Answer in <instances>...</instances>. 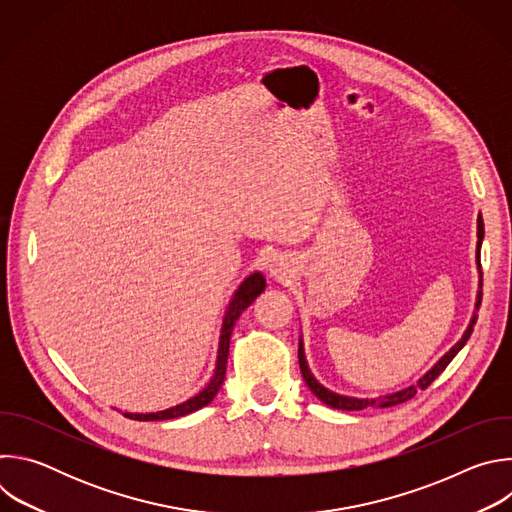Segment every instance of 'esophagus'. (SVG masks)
Masks as SVG:
<instances>
[{
  "label": "esophagus",
  "instance_id": "esophagus-1",
  "mask_svg": "<svg viewBox=\"0 0 512 512\" xmlns=\"http://www.w3.org/2000/svg\"><path fill=\"white\" fill-rule=\"evenodd\" d=\"M291 271H294V269H291V261L285 255H275L269 263V273L277 279L287 277Z\"/></svg>",
  "mask_w": 512,
  "mask_h": 512
}]
</instances>
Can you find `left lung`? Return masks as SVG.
Instances as JSON below:
<instances>
[{"mask_svg": "<svg viewBox=\"0 0 512 512\" xmlns=\"http://www.w3.org/2000/svg\"><path fill=\"white\" fill-rule=\"evenodd\" d=\"M482 239H484V223H482V216H478V245H476V251H480ZM480 302H482V291H478V296H476V310L480 308ZM476 320H478V316L474 314L472 320H470V326H468L466 332H464V336H462L440 360H437V362L433 364V367L417 381V385H411V387H407V389H403V391H397V393H391V395H385V397H377V399H356V397H346V395H338V393L328 391V389H326L324 385H320V383L316 381V377L310 373V367H308V362H306V354H304V344H302V340H300L298 358H300L302 377H304L306 385L310 387V391H312L322 403H326V405L332 407V409L362 411V409H367V407H381V409H383V407H393V405H399V403H405V401L413 399L419 389H427L437 377H440V375L444 373V369L452 362V358H454V356L464 348V344L468 342V338H470V334H472V330H474Z\"/></svg>", "mask_w": 512, "mask_h": 512, "instance_id": "obj_1", "label": "left lung"}]
</instances>
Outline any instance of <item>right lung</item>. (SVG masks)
Listing matches in <instances>:
<instances>
[{"label": "right lung", "instance_id": "1", "mask_svg": "<svg viewBox=\"0 0 512 512\" xmlns=\"http://www.w3.org/2000/svg\"><path fill=\"white\" fill-rule=\"evenodd\" d=\"M263 289H265V277L259 271H255L235 291V296H233V300L229 304V310L225 314V320H223V330H221V342H218V356H216L214 375H212L210 383L198 395H194L192 399H188V401H184V403H180L176 407L164 409V411H156V413H123V415L129 417V419H135V421H164V419H176V417L188 415V413L198 411L204 405H208L216 397L218 389H221V385L225 381L227 358H229V344H231V334H233L235 322L255 302V298L261 294Z\"/></svg>", "mask_w": 512, "mask_h": 512}]
</instances>
